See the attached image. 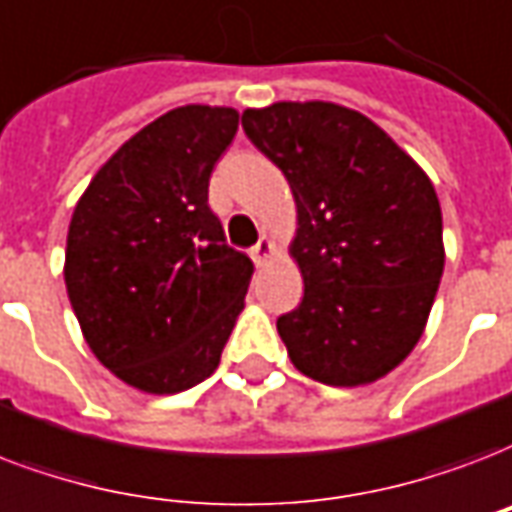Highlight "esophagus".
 Returning a JSON list of instances; mask_svg holds the SVG:
<instances>
[{
	"label": "esophagus",
	"instance_id": "esophagus-1",
	"mask_svg": "<svg viewBox=\"0 0 512 512\" xmlns=\"http://www.w3.org/2000/svg\"><path fill=\"white\" fill-rule=\"evenodd\" d=\"M273 252V244L268 236H260V241H257L255 247L249 249V255H252V260H255V265H265L268 263V257H271Z\"/></svg>",
	"mask_w": 512,
	"mask_h": 512
}]
</instances>
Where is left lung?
I'll list each match as a JSON object with an SVG mask.
<instances>
[{
  "instance_id": "8db88e82",
  "label": "left lung",
  "mask_w": 512,
  "mask_h": 512,
  "mask_svg": "<svg viewBox=\"0 0 512 512\" xmlns=\"http://www.w3.org/2000/svg\"><path fill=\"white\" fill-rule=\"evenodd\" d=\"M241 126L298 204L303 300L276 319L292 365L330 386L386 376L421 338L443 276L435 187L373 120L330 101L247 109Z\"/></svg>"
}]
</instances>
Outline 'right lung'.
Returning <instances> with one entry per match:
<instances>
[{
    "mask_svg": "<svg viewBox=\"0 0 512 512\" xmlns=\"http://www.w3.org/2000/svg\"><path fill=\"white\" fill-rule=\"evenodd\" d=\"M230 107L171 109L131 136L74 206L64 279L91 351L126 384L174 395L220 365L255 265L209 206Z\"/></svg>",
    "mask_w": 512,
    "mask_h": 512,
    "instance_id": "add662e5",
    "label": "right lung"
}]
</instances>
